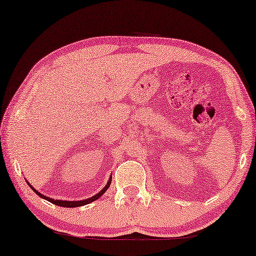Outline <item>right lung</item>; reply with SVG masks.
<instances>
[{
  "label": "right lung",
  "mask_w": 256,
  "mask_h": 256,
  "mask_svg": "<svg viewBox=\"0 0 256 256\" xmlns=\"http://www.w3.org/2000/svg\"><path fill=\"white\" fill-rule=\"evenodd\" d=\"M111 178H112V176H110V178H109V181H108L106 186H104V188H103L102 190H100V192L98 194H96V195H94L92 197H90V198L84 200H53V198H50V197H46V196H44V195H42V194L38 192L37 190H36L34 188H32V186L28 184H28L31 186V189L34 190V192L36 194H37V195H38L39 197H42V198H44V200H48V202H51V203H53V204L59 205V206H64V208H76V206H82V205L89 204V203H92V202H94V200H98L100 197L102 196L103 194L106 192L108 188H109V186H110V183H111Z\"/></svg>",
  "instance_id": "1"
}]
</instances>
